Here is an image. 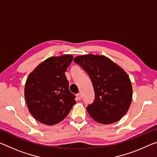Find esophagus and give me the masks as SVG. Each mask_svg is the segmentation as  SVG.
Masks as SVG:
<instances>
[{"label":"esophagus","mask_w":157,"mask_h":157,"mask_svg":"<svg viewBox=\"0 0 157 157\" xmlns=\"http://www.w3.org/2000/svg\"><path fill=\"white\" fill-rule=\"evenodd\" d=\"M77 98H78V100H81V99H82V95H81V94H77Z\"/></svg>","instance_id":"obj_1"}]
</instances>
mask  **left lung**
<instances>
[{
  "mask_svg": "<svg viewBox=\"0 0 157 157\" xmlns=\"http://www.w3.org/2000/svg\"><path fill=\"white\" fill-rule=\"evenodd\" d=\"M74 62L86 71L95 92L94 102L86 110L91 118L101 124H111L124 116L132 100V86L123 68L108 57L85 55Z\"/></svg>",
  "mask_w": 157,
  "mask_h": 157,
  "instance_id": "1",
  "label": "left lung"
}]
</instances>
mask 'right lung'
Wrapping results in <instances>:
<instances>
[{"label": "right lung", "instance_id": "right-lung-1", "mask_svg": "<svg viewBox=\"0 0 157 157\" xmlns=\"http://www.w3.org/2000/svg\"><path fill=\"white\" fill-rule=\"evenodd\" d=\"M73 59L71 55L48 58L28 75L24 91L26 103L32 116L40 123H59L76 103L65 75Z\"/></svg>", "mask_w": 157, "mask_h": 157}]
</instances>
